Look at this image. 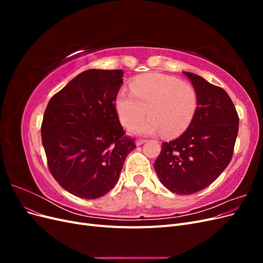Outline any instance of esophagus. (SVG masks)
Returning a JSON list of instances; mask_svg holds the SVG:
<instances>
[{
  "label": "esophagus",
  "instance_id": "obj_1",
  "mask_svg": "<svg viewBox=\"0 0 263 263\" xmlns=\"http://www.w3.org/2000/svg\"><path fill=\"white\" fill-rule=\"evenodd\" d=\"M146 141H147L146 139H137V140H136V145H137V146H140V145H142V144H145Z\"/></svg>",
  "mask_w": 263,
  "mask_h": 263
}]
</instances>
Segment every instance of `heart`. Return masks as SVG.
<instances>
[{
	"mask_svg": "<svg viewBox=\"0 0 263 263\" xmlns=\"http://www.w3.org/2000/svg\"><path fill=\"white\" fill-rule=\"evenodd\" d=\"M197 108V94L187 81L172 76L149 73L130 83V93L121 91L115 99V109L123 126L130 128L147 115V121L133 128L139 135L163 132L177 137L192 123Z\"/></svg>",
	"mask_w": 263,
	"mask_h": 263,
	"instance_id": "b5f03b06",
	"label": "heart"
}]
</instances>
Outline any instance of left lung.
Segmentation results:
<instances>
[{
    "label": "left lung",
    "mask_w": 263,
    "mask_h": 263,
    "mask_svg": "<svg viewBox=\"0 0 263 263\" xmlns=\"http://www.w3.org/2000/svg\"><path fill=\"white\" fill-rule=\"evenodd\" d=\"M183 73L196 91V113L184 134L162 142L154 166L172 193L190 195L212 184L229 164L239 117L225 90L197 74Z\"/></svg>",
    "instance_id": "1"
}]
</instances>
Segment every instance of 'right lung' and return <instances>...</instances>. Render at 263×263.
<instances>
[{"mask_svg":"<svg viewBox=\"0 0 263 263\" xmlns=\"http://www.w3.org/2000/svg\"><path fill=\"white\" fill-rule=\"evenodd\" d=\"M122 70L90 69L54 94L46 107L42 141L54 180L71 194L93 200L118 181L136 148L115 109Z\"/></svg>","mask_w":263,"mask_h":263,"instance_id":"right-lung-1","label":"right lung"}]
</instances>
